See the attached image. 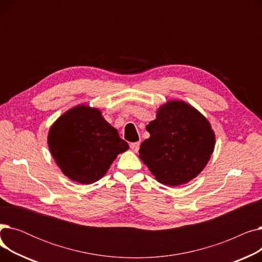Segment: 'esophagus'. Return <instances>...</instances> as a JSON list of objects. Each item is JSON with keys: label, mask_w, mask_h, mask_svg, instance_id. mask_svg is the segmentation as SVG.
<instances>
[{"label": "esophagus", "mask_w": 262, "mask_h": 262, "mask_svg": "<svg viewBox=\"0 0 262 262\" xmlns=\"http://www.w3.org/2000/svg\"><path fill=\"white\" fill-rule=\"evenodd\" d=\"M139 146H140V142H133V143H129V147L134 150V152H138Z\"/></svg>", "instance_id": "esophagus-1"}]
</instances>
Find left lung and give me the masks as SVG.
<instances>
[{"instance_id": "8db88e82", "label": "left lung", "mask_w": 262, "mask_h": 262, "mask_svg": "<svg viewBox=\"0 0 262 262\" xmlns=\"http://www.w3.org/2000/svg\"><path fill=\"white\" fill-rule=\"evenodd\" d=\"M146 130L150 136L141 143L139 157L159 183L171 187L196 177L215 144L208 120L183 101L162 105Z\"/></svg>"}]
</instances>
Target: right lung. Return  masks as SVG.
Returning a JSON list of instances; mask_svg holds the SVG:
<instances>
[{
  "label": "right lung",
  "mask_w": 262,
  "mask_h": 262,
  "mask_svg": "<svg viewBox=\"0 0 262 262\" xmlns=\"http://www.w3.org/2000/svg\"><path fill=\"white\" fill-rule=\"evenodd\" d=\"M48 143L62 173L84 185L101 180L117 156L128 149L100 110L87 105L59 117L49 132Z\"/></svg>",
  "instance_id": "right-lung-1"
}]
</instances>
